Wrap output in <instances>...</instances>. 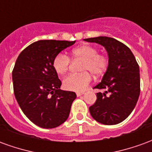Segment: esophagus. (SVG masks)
Masks as SVG:
<instances>
[{"mask_svg":"<svg viewBox=\"0 0 152 152\" xmlns=\"http://www.w3.org/2000/svg\"><path fill=\"white\" fill-rule=\"evenodd\" d=\"M83 94H84V93H83V92H81V93H76V95L78 96V97H79V96L83 95Z\"/></svg>","mask_w":152,"mask_h":152,"instance_id":"1","label":"esophagus"}]
</instances>
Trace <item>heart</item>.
Instances as JSON below:
<instances>
[{
    "instance_id": "obj_1",
    "label": "heart",
    "mask_w": 152,
    "mask_h": 152,
    "mask_svg": "<svg viewBox=\"0 0 152 152\" xmlns=\"http://www.w3.org/2000/svg\"><path fill=\"white\" fill-rule=\"evenodd\" d=\"M71 58L75 60H82L80 66L79 74H71L63 80V87L70 91L81 92L85 90L91 81V76H100L103 74L108 65L107 58L94 46L83 45L72 50ZM69 57L64 53H58L53 59V67L59 75H63L69 69ZM90 73H89L88 72Z\"/></svg>"
}]
</instances>
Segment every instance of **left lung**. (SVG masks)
I'll use <instances>...</instances> for the list:
<instances>
[{
  "label": "left lung",
  "instance_id": "obj_1",
  "mask_svg": "<svg viewBox=\"0 0 152 152\" xmlns=\"http://www.w3.org/2000/svg\"><path fill=\"white\" fill-rule=\"evenodd\" d=\"M85 40L105 47L109 58L102 81L94 87L102 92L97 93L89 112L101 124H119L130 115L140 94L139 66L129 48L114 38L99 37Z\"/></svg>",
  "mask_w": 152,
  "mask_h": 152
}]
</instances>
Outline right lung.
<instances>
[{"label": "right lung", "instance_id": "1", "mask_svg": "<svg viewBox=\"0 0 152 152\" xmlns=\"http://www.w3.org/2000/svg\"><path fill=\"white\" fill-rule=\"evenodd\" d=\"M74 41L40 40L22 51L12 72L15 99L30 121L44 129L59 126L68 118L75 92L60 89L53 67L58 53Z\"/></svg>", "mask_w": 152, "mask_h": 152}]
</instances>
